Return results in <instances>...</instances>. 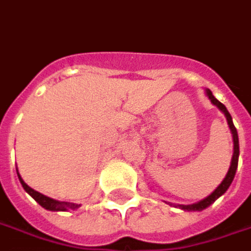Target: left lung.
Segmentation results:
<instances>
[{
    "mask_svg": "<svg viewBox=\"0 0 251 251\" xmlns=\"http://www.w3.org/2000/svg\"><path fill=\"white\" fill-rule=\"evenodd\" d=\"M205 94H206V97L211 100V102H212L215 106H218V109L226 116L227 125H229V129H230V132H232V137H233V156H232L230 167L227 170L226 177H225L224 181L216 187V190L213 191L211 195H208L206 198H203L201 201L195 202V203H191V205H177V206H178L180 209H182V211H203V209H206L209 205H212L213 202L216 201L219 197H222L225 192L227 191V188L230 187L232 181H233L236 170H237V163H239V136H237V130H236V127H234L233 125L232 116L229 114V111L226 109V106H225L222 102H219V101L213 97V94L211 90L206 88V90H205Z\"/></svg>",
    "mask_w": 251,
    "mask_h": 251,
    "instance_id": "8db88e82",
    "label": "left lung"
}]
</instances>
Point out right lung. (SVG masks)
<instances>
[{"label":"right lung","mask_w":251,"mask_h":251,"mask_svg":"<svg viewBox=\"0 0 251 251\" xmlns=\"http://www.w3.org/2000/svg\"><path fill=\"white\" fill-rule=\"evenodd\" d=\"M17 173H18V169H17ZM18 178H19V181H21V184H22L24 190L26 191L27 194H29L35 201L38 202L42 208H45V209H48V211H54V212H60L61 211V212H64V211H69V209H77V208H80V206H81V205H78V203L56 201V200H53V198H49V197H46V195L40 194V192L35 191L33 188H30L26 182L22 180V177H21V174H19V173H18Z\"/></svg>","instance_id":"1"}]
</instances>
